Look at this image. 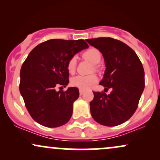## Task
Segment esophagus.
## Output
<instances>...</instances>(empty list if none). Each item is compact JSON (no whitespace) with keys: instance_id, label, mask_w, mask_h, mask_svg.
Returning a JSON list of instances; mask_svg holds the SVG:
<instances>
[{"instance_id":"obj_1","label":"esophagus","mask_w":160,"mask_h":160,"mask_svg":"<svg viewBox=\"0 0 160 160\" xmlns=\"http://www.w3.org/2000/svg\"><path fill=\"white\" fill-rule=\"evenodd\" d=\"M79 92H80V95H82L84 93V91L82 90V89H80V90H79Z\"/></svg>"}]
</instances>
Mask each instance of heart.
Returning <instances> with one entry per match:
<instances>
[{
	"label": "heart",
	"mask_w": 160,
	"mask_h": 160,
	"mask_svg": "<svg viewBox=\"0 0 160 160\" xmlns=\"http://www.w3.org/2000/svg\"><path fill=\"white\" fill-rule=\"evenodd\" d=\"M82 56L86 59L90 61L92 63L96 65L99 63L102 55L99 52L98 49L95 48H89L83 52ZM77 66V56H73L69 58L67 63L68 71L70 73H74ZM98 81V78L95 74H89V75H81L79 74L77 76L73 77L71 80V84L74 87L78 88V89L85 90V89H89L91 86L95 84Z\"/></svg>",
	"instance_id": "1"
}]
</instances>
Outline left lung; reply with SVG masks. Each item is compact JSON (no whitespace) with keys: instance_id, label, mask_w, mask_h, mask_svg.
Segmentation results:
<instances>
[{"instance_id":"8db88e82","label":"left lung","mask_w":160,"mask_h":160,"mask_svg":"<svg viewBox=\"0 0 160 160\" xmlns=\"http://www.w3.org/2000/svg\"><path fill=\"white\" fill-rule=\"evenodd\" d=\"M102 53L106 69L100 85L111 88L109 95L93 92L90 102L92 118L99 124L116 126L134 114L144 89V71L132 49L111 38L86 40Z\"/></svg>"}]
</instances>
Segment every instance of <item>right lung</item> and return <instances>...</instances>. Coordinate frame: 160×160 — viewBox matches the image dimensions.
I'll use <instances>...</instances> for the list:
<instances>
[{
  "instance_id": "obj_1",
  "label": "right lung",
  "mask_w": 160,
  "mask_h": 160,
  "mask_svg": "<svg viewBox=\"0 0 160 160\" xmlns=\"http://www.w3.org/2000/svg\"><path fill=\"white\" fill-rule=\"evenodd\" d=\"M89 47L84 40L52 39L31 51L20 71L19 91L29 114L37 122L49 128L65 125L71 119L79 89L65 87L69 82L67 63L71 56Z\"/></svg>"
}]
</instances>
